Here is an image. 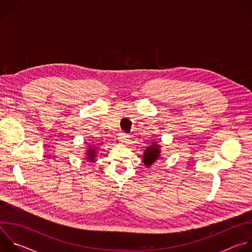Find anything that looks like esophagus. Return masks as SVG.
Returning <instances> with one entry per match:
<instances>
[{
  "mask_svg": "<svg viewBox=\"0 0 252 252\" xmlns=\"http://www.w3.org/2000/svg\"><path fill=\"white\" fill-rule=\"evenodd\" d=\"M119 140L121 141V142H127L128 140H129V138H128V135L126 134V133H125V132H122V133H120V135H119Z\"/></svg>",
  "mask_w": 252,
  "mask_h": 252,
  "instance_id": "esophagus-1",
  "label": "esophagus"
}]
</instances>
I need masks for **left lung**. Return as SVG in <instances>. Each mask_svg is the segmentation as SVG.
I'll list each match as a JSON object with an SVG mask.
<instances>
[{"label": "left lung", "instance_id": "left-lung-1", "mask_svg": "<svg viewBox=\"0 0 252 252\" xmlns=\"http://www.w3.org/2000/svg\"><path fill=\"white\" fill-rule=\"evenodd\" d=\"M161 146L157 141H153L150 146L146 147L142 155V162L146 167L150 168L158 159L161 158Z\"/></svg>", "mask_w": 252, "mask_h": 252}]
</instances>
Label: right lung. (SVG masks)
<instances>
[{
	"label": "right lung",
	"instance_id": "right-lung-1",
	"mask_svg": "<svg viewBox=\"0 0 252 252\" xmlns=\"http://www.w3.org/2000/svg\"><path fill=\"white\" fill-rule=\"evenodd\" d=\"M101 146V143H89V147L86 148L87 152L85 153V157L89 162H94L97 157V152L99 147Z\"/></svg>",
	"mask_w": 252,
	"mask_h": 252
}]
</instances>
